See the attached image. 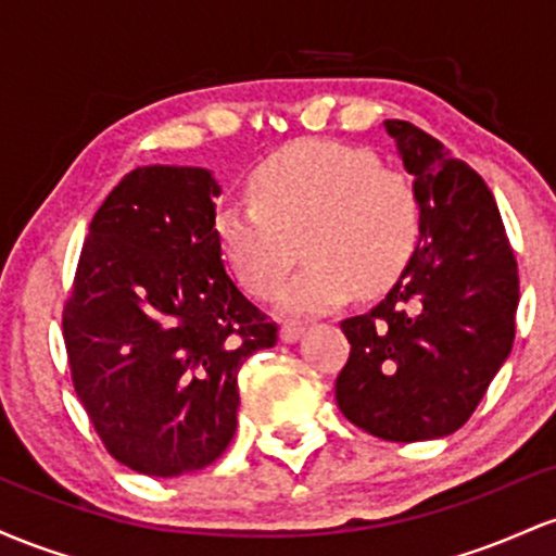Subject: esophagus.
Segmentation results:
<instances>
[{
    "label": "esophagus",
    "mask_w": 556,
    "mask_h": 556,
    "mask_svg": "<svg viewBox=\"0 0 556 556\" xmlns=\"http://www.w3.org/2000/svg\"><path fill=\"white\" fill-rule=\"evenodd\" d=\"M302 333H304L302 323H283V326H280V339H283L286 344H294Z\"/></svg>",
    "instance_id": "1"
}]
</instances>
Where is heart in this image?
<instances>
[{"label": "heart", "mask_w": 556, "mask_h": 556, "mask_svg": "<svg viewBox=\"0 0 556 556\" xmlns=\"http://www.w3.org/2000/svg\"><path fill=\"white\" fill-rule=\"evenodd\" d=\"M252 199H228L215 212L220 254L252 296L280 291V309L315 315L354 291L370 296L402 276L420 239V202L404 173L378 165L365 149L302 141L254 173Z\"/></svg>", "instance_id": "heart-1"}]
</instances>
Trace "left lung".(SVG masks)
I'll use <instances>...</instances> for the list:
<instances>
[{
    "label": "left lung",
    "instance_id": "8db88e82",
    "mask_svg": "<svg viewBox=\"0 0 556 556\" xmlns=\"http://www.w3.org/2000/svg\"><path fill=\"white\" fill-rule=\"evenodd\" d=\"M415 176L420 239L380 304L341 323L349 359L336 404L383 441H428L463 428L513 352L520 278L485 180L439 139L386 121Z\"/></svg>",
    "mask_w": 556,
    "mask_h": 556
}]
</instances>
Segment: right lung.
Listing matches in <instances>:
<instances>
[{
  "instance_id": "add662e5",
  "label": "right lung",
  "mask_w": 556,
  "mask_h": 556,
  "mask_svg": "<svg viewBox=\"0 0 556 556\" xmlns=\"http://www.w3.org/2000/svg\"><path fill=\"white\" fill-rule=\"evenodd\" d=\"M204 167L130 170L93 215L62 309L67 365L112 457L152 478L202 470L236 433L239 370L278 326L215 241Z\"/></svg>"
}]
</instances>
